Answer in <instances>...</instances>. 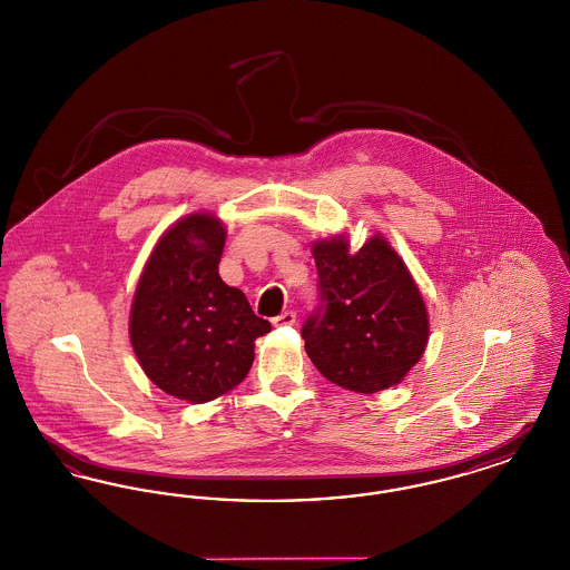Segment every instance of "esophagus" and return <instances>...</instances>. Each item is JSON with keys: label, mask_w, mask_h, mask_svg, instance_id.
Returning a JSON list of instances; mask_svg holds the SVG:
<instances>
[{"label": "esophagus", "mask_w": 570, "mask_h": 570, "mask_svg": "<svg viewBox=\"0 0 570 570\" xmlns=\"http://www.w3.org/2000/svg\"><path fill=\"white\" fill-rule=\"evenodd\" d=\"M295 321H297V314L293 309H286L279 316L272 318L273 326H291L295 325Z\"/></svg>", "instance_id": "1"}]
</instances>
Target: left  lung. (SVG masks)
<instances>
[{"mask_svg": "<svg viewBox=\"0 0 570 570\" xmlns=\"http://www.w3.org/2000/svg\"><path fill=\"white\" fill-rule=\"evenodd\" d=\"M312 254L321 305L301 335L316 370L365 395L400 384L430 337L425 301L400 254L382 235L354 254L344 235H333Z\"/></svg>", "mask_w": 570, "mask_h": 570, "instance_id": "8db88e82", "label": "left lung"}]
</instances>
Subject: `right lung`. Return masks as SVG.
Here are the masks:
<instances>
[{
  "label": "right lung",
  "instance_id": "obj_1",
  "mask_svg": "<svg viewBox=\"0 0 570 570\" xmlns=\"http://www.w3.org/2000/svg\"><path fill=\"white\" fill-rule=\"evenodd\" d=\"M226 242L212 214L175 222L154 247L136 286L130 342L164 393L205 404L235 389L254 361L256 337L272 331L244 293L222 282Z\"/></svg>",
  "mask_w": 570,
  "mask_h": 570
}]
</instances>
